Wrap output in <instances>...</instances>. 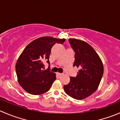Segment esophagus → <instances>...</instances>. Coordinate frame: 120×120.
I'll return each instance as SVG.
<instances>
[{
    "label": "esophagus",
    "mask_w": 120,
    "mask_h": 120,
    "mask_svg": "<svg viewBox=\"0 0 120 120\" xmlns=\"http://www.w3.org/2000/svg\"><path fill=\"white\" fill-rule=\"evenodd\" d=\"M57 74L59 76H61V75H63L62 73H57Z\"/></svg>",
    "instance_id": "esophagus-1"
}]
</instances>
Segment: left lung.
<instances>
[{
  "mask_svg": "<svg viewBox=\"0 0 120 120\" xmlns=\"http://www.w3.org/2000/svg\"><path fill=\"white\" fill-rule=\"evenodd\" d=\"M68 41L75 52L73 66L79 68V70L75 77H70V81L64 86V90L74 99H84L98 88L104 72L103 63L89 44L75 39H70Z\"/></svg>",
  "mask_w": 120,
  "mask_h": 120,
  "instance_id": "1",
  "label": "left lung"
}]
</instances>
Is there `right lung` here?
I'll use <instances>...</instances> for the list:
<instances>
[{
  "mask_svg": "<svg viewBox=\"0 0 120 120\" xmlns=\"http://www.w3.org/2000/svg\"><path fill=\"white\" fill-rule=\"evenodd\" d=\"M65 39L41 37L29 43L20 55L16 64L17 80L21 87L29 93L39 95L48 91L55 80L56 74L50 71V54L56 43L63 44ZM49 64L44 70L43 62Z\"/></svg>",
  "mask_w": 120,
  "mask_h": 120,
  "instance_id": "add662e5",
  "label": "right lung"
}]
</instances>
